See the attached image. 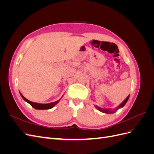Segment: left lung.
<instances>
[{
  "instance_id": "8db88e82",
  "label": "left lung",
  "mask_w": 154,
  "mask_h": 154,
  "mask_svg": "<svg viewBox=\"0 0 154 154\" xmlns=\"http://www.w3.org/2000/svg\"><path fill=\"white\" fill-rule=\"evenodd\" d=\"M128 98H129V96H127V98H126L124 101H123V103L121 104L117 109H119V108H122V107H123L125 104H126V103H127V101H128ZM96 108L98 109L100 111H101V112H104V113H106V114H110V113H113V112H114V111H110V110H109V109H106V110H104V109H101V108H100L99 106H96Z\"/></svg>"
}]
</instances>
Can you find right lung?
<instances>
[{"instance_id": "right-lung-1", "label": "right lung", "mask_w": 154, "mask_h": 154, "mask_svg": "<svg viewBox=\"0 0 154 154\" xmlns=\"http://www.w3.org/2000/svg\"><path fill=\"white\" fill-rule=\"evenodd\" d=\"M20 95L22 96V97L23 99H24L26 102H27L29 104H30L32 107H33L34 109H37V110H44V109H50L51 108H53V107L54 106H55L56 105H57L59 101H54V102H53V103H48V104H40V103H34V102H32L28 100H27L26 97H24V96H23V95L20 93Z\"/></svg>"}]
</instances>
